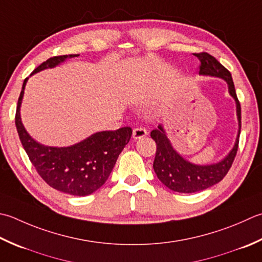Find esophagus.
Segmentation results:
<instances>
[{"instance_id": "34e87169", "label": "esophagus", "mask_w": 262, "mask_h": 262, "mask_svg": "<svg viewBox=\"0 0 262 262\" xmlns=\"http://www.w3.org/2000/svg\"><path fill=\"white\" fill-rule=\"evenodd\" d=\"M146 135H147V132L145 128L143 127H137L133 130V138H134V140H140V138L145 137Z\"/></svg>"}]
</instances>
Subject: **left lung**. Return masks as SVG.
I'll use <instances>...</instances> for the list:
<instances>
[{
	"label": "left lung",
	"instance_id": "1",
	"mask_svg": "<svg viewBox=\"0 0 262 262\" xmlns=\"http://www.w3.org/2000/svg\"><path fill=\"white\" fill-rule=\"evenodd\" d=\"M194 55L201 62L199 71L200 75L218 77L227 83L229 94L236 103L238 133L233 148L222 161L212 163V165L201 166L187 161L179 155L172 147L162 125H159L157 129L151 132V137L157 144L153 169L163 185L173 192L179 193H195L203 191L222 181L227 175L235 156H236L241 133V104L236 96V92H235L232 75L216 58H213L209 53L202 52L195 53Z\"/></svg>",
	"mask_w": 262,
	"mask_h": 262
}]
</instances>
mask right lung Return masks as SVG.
I'll use <instances>...</instances> for the list:
<instances>
[{
  "instance_id": "1",
  "label": "right lung",
  "mask_w": 262,
  "mask_h": 262,
  "mask_svg": "<svg viewBox=\"0 0 262 262\" xmlns=\"http://www.w3.org/2000/svg\"><path fill=\"white\" fill-rule=\"evenodd\" d=\"M78 55L53 56L39 64L30 76L44 69L54 68L67 59ZM27 80L28 78L24 80L18 100L15 127L29 160L38 175L51 187L70 195H90L103 185L110 176L118 157L130 140L132 128L122 127L117 130L97 132L84 141L64 147L40 144L25 129L20 117V106Z\"/></svg>"
}]
</instances>
